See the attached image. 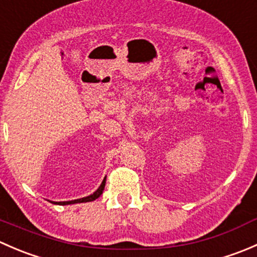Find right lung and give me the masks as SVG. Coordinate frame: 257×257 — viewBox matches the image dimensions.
<instances>
[{
	"mask_svg": "<svg viewBox=\"0 0 257 257\" xmlns=\"http://www.w3.org/2000/svg\"><path fill=\"white\" fill-rule=\"evenodd\" d=\"M104 186H105V178L103 179V181H102V184H100L99 188H98L97 190H95L93 194H90V195L85 196V198L76 199V200H71V201H51V203L58 204V205H71V204L88 203V201H93V200H95V199H98L100 195H102L103 190H104Z\"/></svg>",
	"mask_w": 257,
	"mask_h": 257,
	"instance_id": "add662e5",
	"label": "right lung"
}]
</instances>
